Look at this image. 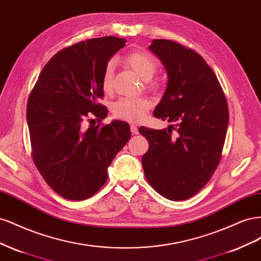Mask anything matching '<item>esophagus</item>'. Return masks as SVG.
Instances as JSON below:
<instances>
[{"mask_svg": "<svg viewBox=\"0 0 261 261\" xmlns=\"http://www.w3.org/2000/svg\"><path fill=\"white\" fill-rule=\"evenodd\" d=\"M130 132H132V134H135V135H136V134H138V127L135 124L130 125Z\"/></svg>", "mask_w": 261, "mask_h": 261, "instance_id": "34e87169", "label": "esophagus"}]
</instances>
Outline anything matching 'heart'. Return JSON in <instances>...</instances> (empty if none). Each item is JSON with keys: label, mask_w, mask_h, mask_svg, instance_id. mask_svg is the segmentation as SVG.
<instances>
[{"label": "heart", "mask_w": 261, "mask_h": 261, "mask_svg": "<svg viewBox=\"0 0 261 261\" xmlns=\"http://www.w3.org/2000/svg\"><path fill=\"white\" fill-rule=\"evenodd\" d=\"M125 64L129 66L140 78L148 81L151 78L156 70V63L151 55L144 51H132L124 58ZM113 63L107 64L103 76H102V88L109 92L112 90L113 86ZM151 88H158L155 83L150 85ZM151 108V102L149 99L139 97H126L118 100L113 107V115L118 120L126 122H139L144 120L148 110Z\"/></svg>", "instance_id": "1"}]
</instances>
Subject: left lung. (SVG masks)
I'll list each match as a JSON object with an SVG mask.
<instances>
[{"instance_id":"obj_1","label":"left lung","mask_w":261,"mask_h":261,"mask_svg":"<svg viewBox=\"0 0 261 261\" xmlns=\"http://www.w3.org/2000/svg\"><path fill=\"white\" fill-rule=\"evenodd\" d=\"M149 50L169 78L153 116L173 125L168 129L139 127L149 143L143 168L154 191L170 200H185L208 183L219 165L227 102L216 74L194 50L164 39L152 40Z\"/></svg>"}]
</instances>
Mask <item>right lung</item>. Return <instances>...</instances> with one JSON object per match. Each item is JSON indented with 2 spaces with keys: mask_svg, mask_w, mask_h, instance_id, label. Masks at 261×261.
<instances>
[{
  "mask_svg": "<svg viewBox=\"0 0 261 261\" xmlns=\"http://www.w3.org/2000/svg\"><path fill=\"white\" fill-rule=\"evenodd\" d=\"M125 42L109 36L67 46L46 63L30 92L27 123L34 162L46 184L68 200L96 194L130 138L126 122L89 127L85 123L89 116L106 118L108 109L98 102L105 96L102 76Z\"/></svg>",
  "mask_w": 261,
  "mask_h": 261,
  "instance_id": "add662e5",
  "label": "right lung"
}]
</instances>
